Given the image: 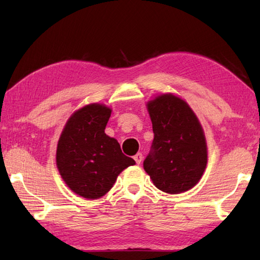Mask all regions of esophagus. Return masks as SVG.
Returning <instances> with one entry per match:
<instances>
[{
    "label": "esophagus",
    "instance_id": "1",
    "mask_svg": "<svg viewBox=\"0 0 260 260\" xmlns=\"http://www.w3.org/2000/svg\"><path fill=\"white\" fill-rule=\"evenodd\" d=\"M142 159H143V156H142V153H141V152L136 153V155L134 156V160H135L136 164H141V161H142Z\"/></svg>",
    "mask_w": 260,
    "mask_h": 260
}]
</instances>
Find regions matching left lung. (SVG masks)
Segmentation results:
<instances>
[{
    "instance_id": "left-lung-1",
    "label": "left lung",
    "mask_w": 260,
    "mask_h": 260,
    "mask_svg": "<svg viewBox=\"0 0 260 260\" xmlns=\"http://www.w3.org/2000/svg\"><path fill=\"white\" fill-rule=\"evenodd\" d=\"M147 109L155 136L144 171L161 191H187L199 183L208 164L203 127L186 101L174 94L156 96Z\"/></svg>"
}]
</instances>
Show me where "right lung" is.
Listing matches in <instances>:
<instances>
[{"label":"right lung","instance_id":"1","mask_svg":"<svg viewBox=\"0 0 260 260\" xmlns=\"http://www.w3.org/2000/svg\"><path fill=\"white\" fill-rule=\"evenodd\" d=\"M111 108L90 103L69 118L57 143L56 165L61 179L87 200L103 197L122 171L135 165L119 143L105 134Z\"/></svg>","mask_w":260,"mask_h":260}]
</instances>
